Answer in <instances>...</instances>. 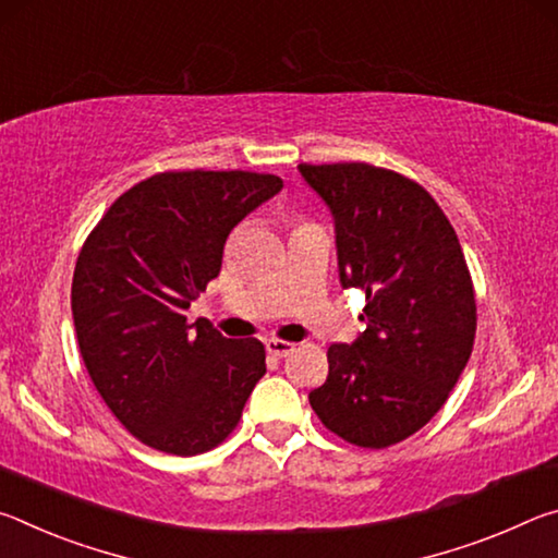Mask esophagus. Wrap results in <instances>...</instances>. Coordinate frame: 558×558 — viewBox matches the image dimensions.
Here are the masks:
<instances>
[{"label":"esophagus","instance_id":"1","mask_svg":"<svg viewBox=\"0 0 558 558\" xmlns=\"http://www.w3.org/2000/svg\"><path fill=\"white\" fill-rule=\"evenodd\" d=\"M266 349H268V354H272V356H288V354L295 352V344L286 342V339H268Z\"/></svg>","mask_w":558,"mask_h":558}]
</instances>
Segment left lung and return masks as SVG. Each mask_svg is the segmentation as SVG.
I'll list each match as a JSON object with an SVG mask.
<instances>
[{
  "label": "left lung",
  "instance_id": "obj_1",
  "mask_svg": "<svg viewBox=\"0 0 558 558\" xmlns=\"http://www.w3.org/2000/svg\"><path fill=\"white\" fill-rule=\"evenodd\" d=\"M335 216L339 278L362 288L364 335L327 349L310 405L359 448L413 436L448 401L475 344V288L448 216L418 182L366 162L300 167Z\"/></svg>",
  "mask_w": 558,
  "mask_h": 558
}]
</instances>
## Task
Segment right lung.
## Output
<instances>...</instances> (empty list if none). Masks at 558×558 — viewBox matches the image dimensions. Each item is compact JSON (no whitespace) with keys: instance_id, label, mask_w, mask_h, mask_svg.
Masks as SVG:
<instances>
[{"instance_id":"obj_1","label":"right lung","mask_w":558,"mask_h":558,"mask_svg":"<svg viewBox=\"0 0 558 558\" xmlns=\"http://www.w3.org/2000/svg\"><path fill=\"white\" fill-rule=\"evenodd\" d=\"M282 189L258 172H159L102 214L78 253L71 310L93 386L145 446L199 456L239 426L266 374L258 339L186 310L219 276L235 223Z\"/></svg>"}]
</instances>
